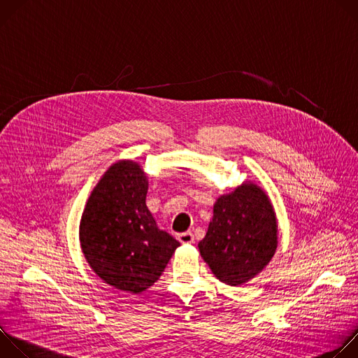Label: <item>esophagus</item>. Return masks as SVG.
Segmentation results:
<instances>
[{"label":"esophagus","mask_w":358,"mask_h":358,"mask_svg":"<svg viewBox=\"0 0 358 358\" xmlns=\"http://www.w3.org/2000/svg\"><path fill=\"white\" fill-rule=\"evenodd\" d=\"M178 241L181 243H192L194 242V235L189 231L188 232H182V234L178 235Z\"/></svg>","instance_id":"obj_1"}]
</instances>
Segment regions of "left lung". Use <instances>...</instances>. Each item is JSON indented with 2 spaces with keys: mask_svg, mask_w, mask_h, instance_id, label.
I'll use <instances>...</instances> for the list:
<instances>
[{
  "mask_svg": "<svg viewBox=\"0 0 358 358\" xmlns=\"http://www.w3.org/2000/svg\"><path fill=\"white\" fill-rule=\"evenodd\" d=\"M199 253L213 273L229 286L253 279L271 262L278 248V222L266 192L245 181L221 195Z\"/></svg>",
  "mask_w": 358,
  "mask_h": 358,
  "instance_id": "1",
  "label": "left lung"
}]
</instances>
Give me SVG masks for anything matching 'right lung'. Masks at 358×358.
<instances>
[{
    "label": "right lung",
    "instance_id": "add662e5",
    "mask_svg": "<svg viewBox=\"0 0 358 358\" xmlns=\"http://www.w3.org/2000/svg\"><path fill=\"white\" fill-rule=\"evenodd\" d=\"M141 167L122 160L93 188L80 220L82 252L105 283L138 294L159 280L180 242L159 229L145 206Z\"/></svg>",
    "mask_w": 358,
    "mask_h": 358
}]
</instances>
